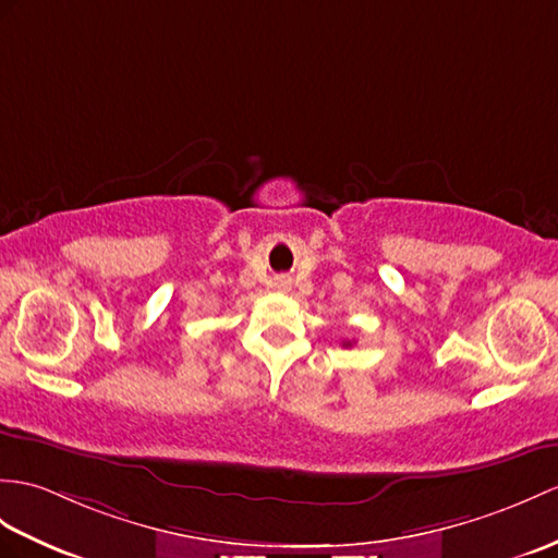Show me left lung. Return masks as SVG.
I'll return each instance as SVG.
<instances>
[{
    "mask_svg": "<svg viewBox=\"0 0 558 558\" xmlns=\"http://www.w3.org/2000/svg\"><path fill=\"white\" fill-rule=\"evenodd\" d=\"M344 347H352V342H344Z\"/></svg>",
    "mask_w": 558,
    "mask_h": 558,
    "instance_id": "left-lung-1",
    "label": "left lung"
}]
</instances>
